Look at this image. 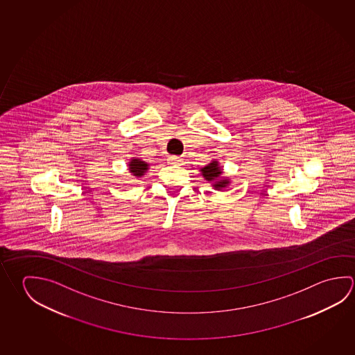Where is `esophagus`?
<instances>
[{
    "label": "esophagus",
    "instance_id": "esophagus-1",
    "mask_svg": "<svg viewBox=\"0 0 355 355\" xmlns=\"http://www.w3.org/2000/svg\"><path fill=\"white\" fill-rule=\"evenodd\" d=\"M168 161L171 164H180V163L183 162V159L178 156H171L168 158Z\"/></svg>",
    "mask_w": 355,
    "mask_h": 355
}]
</instances>
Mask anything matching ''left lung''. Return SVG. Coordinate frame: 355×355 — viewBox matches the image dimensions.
I'll use <instances>...</instances> for the list:
<instances>
[{
  "label": "left lung",
  "mask_w": 355,
  "mask_h": 355,
  "mask_svg": "<svg viewBox=\"0 0 355 355\" xmlns=\"http://www.w3.org/2000/svg\"><path fill=\"white\" fill-rule=\"evenodd\" d=\"M200 173L205 180L211 182V187H214L217 191H222L225 187L230 186V178L223 177V168L219 166L217 159H213L205 167L200 168Z\"/></svg>",
  "instance_id": "1"
}]
</instances>
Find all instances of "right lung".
I'll list each match as a JSON object with an SVG mask.
<instances>
[{"mask_svg":"<svg viewBox=\"0 0 355 355\" xmlns=\"http://www.w3.org/2000/svg\"><path fill=\"white\" fill-rule=\"evenodd\" d=\"M150 169V164L147 162L142 161L141 158H136L133 157L131 161L128 162V171L132 175H135L136 178H141L144 177V173Z\"/></svg>","mask_w":355,"mask_h":355,"instance_id":"right-lung-1","label":"right lung"}]
</instances>
